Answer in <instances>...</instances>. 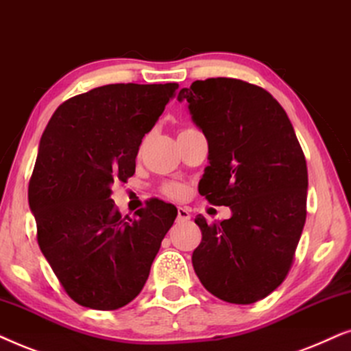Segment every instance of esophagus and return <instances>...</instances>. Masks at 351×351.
Instances as JSON below:
<instances>
[{"label":"esophagus","mask_w":351,"mask_h":351,"mask_svg":"<svg viewBox=\"0 0 351 351\" xmlns=\"http://www.w3.org/2000/svg\"><path fill=\"white\" fill-rule=\"evenodd\" d=\"M189 218H191V213L188 208H184V207L176 208V221H188Z\"/></svg>","instance_id":"34e87169"}]
</instances>
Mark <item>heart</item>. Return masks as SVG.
Wrapping results in <instances>:
<instances>
[{"label": "heart", "instance_id": "obj_1", "mask_svg": "<svg viewBox=\"0 0 351 351\" xmlns=\"http://www.w3.org/2000/svg\"><path fill=\"white\" fill-rule=\"evenodd\" d=\"M162 193L170 199H181L186 194V189L180 183H165L162 186Z\"/></svg>", "mask_w": 351, "mask_h": 351}]
</instances>
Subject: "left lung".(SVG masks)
Returning <instances> with one entry per match:
<instances>
[{
    "instance_id": "8db88e82",
    "label": "left lung",
    "mask_w": 351,
    "mask_h": 351,
    "mask_svg": "<svg viewBox=\"0 0 351 351\" xmlns=\"http://www.w3.org/2000/svg\"><path fill=\"white\" fill-rule=\"evenodd\" d=\"M178 101H188L208 141L199 193L232 212L218 223L195 218L202 242L194 271L219 300L250 305L291 271L306 219L305 156L286 110L263 88L207 78L183 88Z\"/></svg>"
}]
</instances>
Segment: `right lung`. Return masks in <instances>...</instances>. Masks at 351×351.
Wrapping results in <instances>:
<instances>
[{"label":"right lung","mask_w":351,"mask_h":351,"mask_svg":"<svg viewBox=\"0 0 351 351\" xmlns=\"http://www.w3.org/2000/svg\"><path fill=\"white\" fill-rule=\"evenodd\" d=\"M178 83H115L70 97L41 136L29 183L36 239L67 295L93 310H117L146 284L176 207L151 199L121 217L112 184L134 175L144 134Z\"/></svg>","instance_id":"add662e5"}]
</instances>
